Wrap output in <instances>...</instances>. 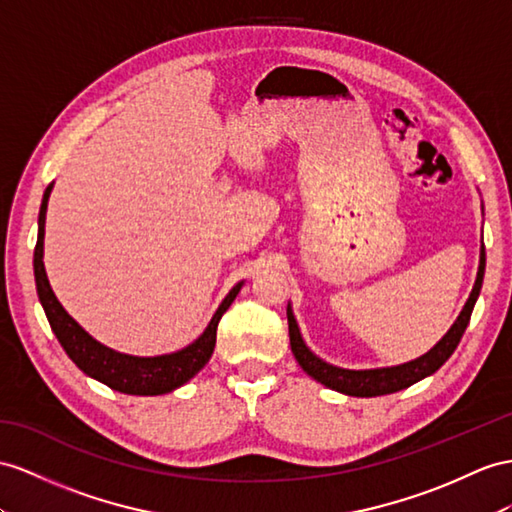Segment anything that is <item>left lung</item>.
<instances>
[{"mask_svg":"<svg viewBox=\"0 0 512 512\" xmlns=\"http://www.w3.org/2000/svg\"><path fill=\"white\" fill-rule=\"evenodd\" d=\"M484 266H487V255H484V242H482L476 283H474V287H471L467 303H465L463 311L458 313L454 324L450 326V331L445 333L439 342L426 352V355L417 357L413 361L400 363V365H391V368L346 370V368H337V365H333V363H326L305 344V339H303V335H300V329H298V322L294 318L292 305L287 303L290 344H292V352H294L298 365L313 378V381H318L324 387H329L339 393H346V396H355V398L387 396V393H396L400 389H406V387L419 383L422 378L435 374L441 365L452 357V352L456 350L458 342H461V337H463L467 324H469V318H471V311H474V305H476V300L482 290Z\"/></svg>","mask_w":512,"mask_h":512,"instance_id":"8db88e82","label":"left lung"}]
</instances>
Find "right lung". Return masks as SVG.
I'll use <instances>...</instances> for the list:
<instances>
[{"mask_svg":"<svg viewBox=\"0 0 512 512\" xmlns=\"http://www.w3.org/2000/svg\"><path fill=\"white\" fill-rule=\"evenodd\" d=\"M54 190V183H49L41 212H38V240L34 248V279H36V292L38 300L45 309V316L51 324V331L56 333L60 346L67 352L69 359L80 368L86 376L95 378V381L108 385L114 391L127 393V396H162V393L175 391L177 387L186 385L192 376L199 374L205 363L209 361L216 346V329L231 303L242 290L244 281L233 285L225 300L218 305L216 313L205 326V331L194 339L186 348L168 352V355L157 357H136L125 355V352L112 350L103 346L101 342L86 333L80 324H77L67 309L60 305L54 290H51L43 255H45V216H47V203L49 194Z\"/></svg>","mask_w":512,"mask_h":512,"instance_id":"right-lung-1","label":"right lung"}]
</instances>
